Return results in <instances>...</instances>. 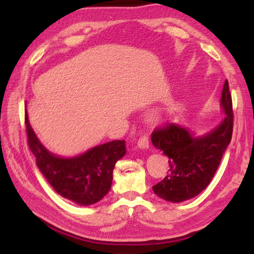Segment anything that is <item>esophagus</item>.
Segmentation results:
<instances>
[{
    "instance_id": "1",
    "label": "esophagus",
    "mask_w": 254,
    "mask_h": 254,
    "mask_svg": "<svg viewBox=\"0 0 254 254\" xmlns=\"http://www.w3.org/2000/svg\"><path fill=\"white\" fill-rule=\"evenodd\" d=\"M137 147L142 149H147L149 147V141L146 135H142L137 141Z\"/></svg>"
}]
</instances>
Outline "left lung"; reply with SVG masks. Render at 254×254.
<instances>
[{
    "label": "left lung",
    "mask_w": 254,
    "mask_h": 254,
    "mask_svg": "<svg viewBox=\"0 0 254 254\" xmlns=\"http://www.w3.org/2000/svg\"><path fill=\"white\" fill-rule=\"evenodd\" d=\"M220 105L224 120L203 136H193L187 128L168 123L152 133V143L169 158V174L153 187L166 201L179 203L196 196L206 188L216 172L233 136V100L226 79Z\"/></svg>",
    "instance_id": "left-lung-1"
}]
</instances>
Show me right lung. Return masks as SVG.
<instances>
[{"mask_svg":"<svg viewBox=\"0 0 254 254\" xmlns=\"http://www.w3.org/2000/svg\"><path fill=\"white\" fill-rule=\"evenodd\" d=\"M27 141L36 157L38 168L60 194L78 205H91L109 192L112 171L117 161L127 153L126 141H111L93 147L73 158H61L45 148L28 121L25 110Z\"/></svg>","mask_w":254,"mask_h":254,"instance_id":"add662e5","label":"right lung"}]
</instances>
